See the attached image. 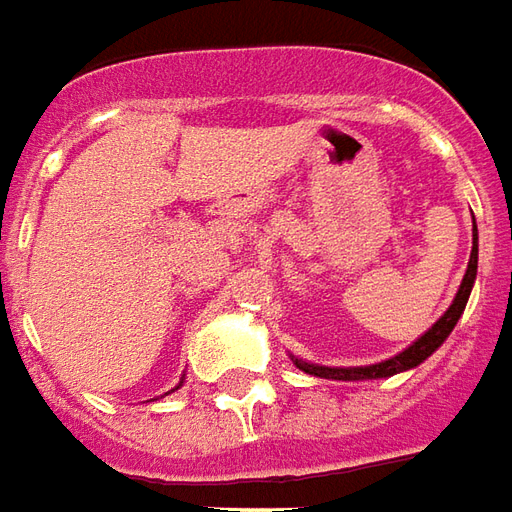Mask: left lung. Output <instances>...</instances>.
I'll return each instance as SVG.
<instances>
[{"mask_svg": "<svg viewBox=\"0 0 512 512\" xmlns=\"http://www.w3.org/2000/svg\"><path fill=\"white\" fill-rule=\"evenodd\" d=\"M477 257H480V246H477V221H474V232H471V257H468L466 274H463V282L457 288L452 305L446 307L435 324L424 335H418L416 341L410 343L407 349H402L399 355L388 357L382 363H371V366H318V363H307L302 357H293V366L299 371H305L310 377H321V380H341V382H360V380H385V377H393V374H402V371H410V368L421 366L432 352L441 349V343L452 335L455 324L463 316V310L468 305V296H471V288H474V280H477Z\"/></svg>", "mask_w": 512, "mask_h": 512, "instance_id": "1", "label": "left lung"}]
</instances>
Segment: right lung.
Returning a JSON list of instances; mask_svg holds the SVG:
<instances>
[{"label":"right lung","instance_id":"add662e5","mask_svg":"<svg viewBox=\"0 0 512 512\" xmlns=\"http://www.w3.org/2000/svg\"><path fill=\"white\" fill-rule=\"evenodd\" d=\"M182 382H185V374H182L180 382H177V385H174V388H171V391H177V388H182ZM171 391H169V393H171Z\"/></svg>","mask_w":512,"mask_h":512}]
</instances>
